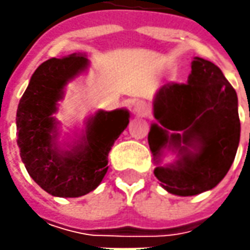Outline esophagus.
Returning <instances> with one entry per match:
<instances>
[{"instance_id":"1","label":"esophagus","mask_w":250,"mask_h":250,"mask_svg":"<svg viewBox=\"0 0 250 250\" xmlns=\"http://www.w3.org/2000/svg\"><path fill=\"white\" fill-rule=\"evenodd\" d=\"M133 112H135V114H138V115H142V117L149 115L150 114L149 103H146L145 100L136 101V103L133 104Z\"/></svg>"}]
</instances>
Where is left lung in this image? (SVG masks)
<instances>
[{
  "mask_svg": "<svg viewBox=\"0 0 250 250\" xmlns=\"http://www.w3.org/2000/svg\"><path fill=\"white\" fill-rule=\"evenodd\" d=\"M153 110L157 124L150 128L149 146L161 187L193 196L218 185L234 163L241 136L236 91L221 69L195 57L188 82L161 86ZM167 147L180 159L160 166Z\"/></svg>",
  "mask_w": 250,
  "mask_h": 250,
  "instance_id": "left-lung-1",
  "label": "left lung"
}]
</instances>
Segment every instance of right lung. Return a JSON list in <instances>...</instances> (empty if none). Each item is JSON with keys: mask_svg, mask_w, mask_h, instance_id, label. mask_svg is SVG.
Wrapping results in <instances>:
<instances>
[{"mask_svg": "<svg viewBox=\"0 0 250 250\" xmlns=\"http://www.w3.org/2000/svg\"><path fill=\"white\" fill-rule=\"evenodd\" d=\"M89 65L83 54L51 58L32 75L16 111L21 159L39 187L58 197H79L94 190L107 174L108 153L129 124V111H97L86 133L69 150L57 145L53 114L66 83Z\"/></svg>", "mask_w": 250, "mask_h": 250, "instance_id": "obj_1", "label": "right lung"}]
</instances>
